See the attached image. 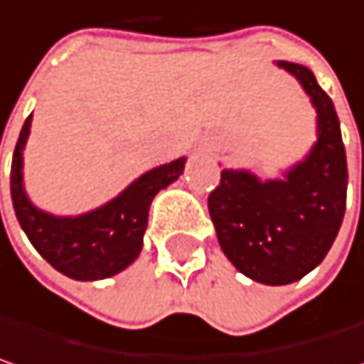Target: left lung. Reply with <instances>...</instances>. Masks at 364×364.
<instances>
[{
  "mask_svg": "<svg viewBox=\"0 0 364 364\" xmlns=\"http://www.w3.org/2000/svg\"><path fill=\"white\" fill-rule=\"evenodd\" d=\"M277 66L302 85L316 110V141L281 179L223 168L208 196L218 244L231 264L264 285L302 279L323 262L346 213L348 166L331 97L302 64Z\"/></svg>",
  "mask_w": 364,
  "mask_h": 364,
  "instance_id": "obj_1",
  "label": "left lung"
}]
</instances>
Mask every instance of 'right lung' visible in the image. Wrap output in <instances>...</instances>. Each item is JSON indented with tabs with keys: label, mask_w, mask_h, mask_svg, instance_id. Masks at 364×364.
Returning a JSON list of instances; mask_svg holds the SVG:
<instances>
[{
	"label": "right lung",
	"mask_w": 364,
	"mask_h": 364,
	"mask_svg": "<svg viewBox=\"0 0 364 364\" xmlns=\"http://www.w3.org/2000/svg\"><path fill=\"white\" fill-rule=\"evenodd\" d=\"M33 114L22 124L12 158V204L28 242L55 271L77 281H100L133 264L144 248L151 200L183 175L187 158L160 164L127 185L110 202L77 216H55L37 208L24 189V146Z\"/></svg>",
	"instance_id": "right-lung-1"
}]
</instances>
